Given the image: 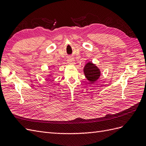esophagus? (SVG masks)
<instances>
[{
  "label": "esophagus",
  "instance_id": "34e87169",
  "mask_svg": "<svg viewBox=\"0 0 146 146\" xmlns=\"http://www.w3.org/2000/svg\"><path fill=\"white\" fill-rule=\"evenodd\" d=\"M68 61L69 62V63H70V64H73L74 63V59L72 58H70L68 59Z\"/></svg>",
  "mask_w": 146,
  "mask_h": 146
}]
</instances>
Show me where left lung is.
<instances>
[{
  "label": "left lung",
  "instance_id": "8db88e82",
  "mask_svg": "<svg viewBox=\"0 0 146 146\" xmlns=\"http://www.w3.org/2000/svg\"><path fill=\"white\" fill-rule=\"evenodd\" d=\"M83 72L90 83H94L98 81L101 75L100 69L91 61H89L84 66Z\"/></svg>",
  "mask_w": 146,
  "mask_h": 146
}]
</instances>
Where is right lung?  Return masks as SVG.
<instances>
[{"mask_svg":"<svg viewBox=\"0 0 146 146\" xmlns=\"http://www.w3.org/2000/svg\"><path fill=\"white\" fill-rule=\"evenodd\" d=\"M47 78L49 79L50 78H51V77H53V74H52V72H49V74L48 75H47ZM47 80H48V79H47Z\"/></svg>","mask_w":146,"mask_h":146,"instance_id":"1","label":"right lung"}]
</instances>
